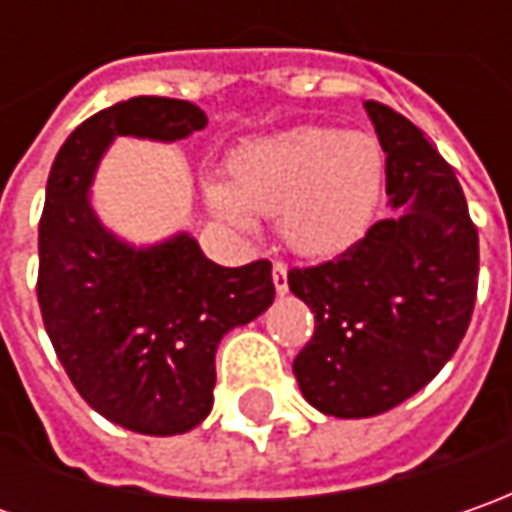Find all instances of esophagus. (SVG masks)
Masks as SVG:
<instances>
[{"label":"esophagus","instance_id":"esophagus-1","mask_svg":"<svg viewBox=\"0 0 512 512\" xmlns=\"http://www.w3.org/2000/svg\"><path fill=\"white\" fill-rule=\"evenodd\" d=\"M273 285H276V293L285 296L287 293V265L285 262H276L273 265Z\"/></svg>","mask_w":512,"mask_h":512}]
</instances>
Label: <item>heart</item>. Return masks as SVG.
Returning a JSON list of instances; mask_svg holds the SVG:
<instances>
[{"mask_svg":"<svg viewBox=\"0 0 512 512\" xmlns=\"http://www.w3.org/2000/svg\"><path fill=\"white\" fill-rule=\"evenodd\" d=\"M225 182H205L207 207L230 225L279 219L302 256H333L362 236L382 196L384 153L367 133L293 128L227 156Z\"/></svg>","mask_w":512,"mask_h":512,"instance_id":"b5f03b06","label":"heart"}]
</instances>
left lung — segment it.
<instances>
[{"mask_svg":"<svg viewBox=\"0 0 512 512\" xmlns=\"http://www.w3.org/2000/svg\"><path fill=\"white\" fill-rule=\"evenodd\" d=\"M382 150L390 205L322 265L293 267L290 290L316 316L293 373L327 416L384 413L430 382L467 333L479 287V230L453 168L424 133L382 102L364 105Z\"/></svg>","mask_w":512,"mask_h":512,"instance_id":"left-lung-1","label":"left lung"}]
</instances>
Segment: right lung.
<instances>
[{
    "instance_id": "obj_1",
    "label": "right lung",
    "mask_w": 512,
    "mask_h": 512,
    "mask_svg": "<svg viewBox=\"0 0 512 512\" xmlns=\"http://www.w3.org/2000/svg\"><path fill=\"white\" fill-rule=\"evenodd\" d=\"M207 116L185 99L133 96L85 119L59 148L39 219L36 296L50 344L79 396L145 436H176L213 407L216 347L265 313L270 262H210L179 233L136 250L99 225L90 179L116 136L176 142Z\"/></svg>"
}]
</instances>
